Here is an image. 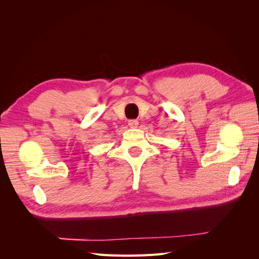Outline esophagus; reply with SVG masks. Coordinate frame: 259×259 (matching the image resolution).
<instances>
[{"label": "esophagus", "mask_w": 259, "mask_h": 259, "mask_svg": "<svg viewBox=\"0 0 259 259\" xmlns=\"http://www.w3.org/2000/svg\"><path fill=\"white\" fill-rule=\"evenodd\" d=\"M128 126L131 128H137L138 126V121L137 120H130L128 121Z\"/></svg>", "instance_id": "esophagus-1"}]
</instances>
